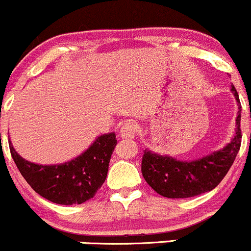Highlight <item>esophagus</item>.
<instances>
[{
	"instance_id": "1",
	"label": "esophagus",
	"mask_w": 251,
	"mask_h": 251,
	"mask_svg": "<svg viewBox=\"0 0 251 251\" xmlns=\"http://www.w3.org/2000/svg\"><path fill=\"white\" fill-rule=\"evenodd\" d=\"M135 133H136V126L134 125L133 122H128L126 123V125H123L120 130V135L126 139H133L134 136H135Z\"/></svg>"
}]
</instances>
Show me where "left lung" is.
<instances>
[{"mask_svg":"<svg viewBox=\"0 0 251 251\" xmlns=\"http://www.w3.org/2000/svg\"><path fill=\"white\" fill-rule=\"evenodd\" d=\"M231 90L237 100L239 115L236 120V134L224 149L191 162L177 161L173 157L145 150L141 173L157 193L167 198L195 197L214 190L226 176L242 144L241 101L234 86Z\"/></svg>","mask_w":251,"mask_h":251,"instance_id":"8db88e82","label":"left lung"}]
</instances>
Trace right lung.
I'll use <instances>...</instances> for the list:
<instances>
[{
  "label": "right lung",
  "mask_w": 251,
  "mask_h": 251,
  "mask_svg": "<svg viewBox=\"0 0 251 251\" xmlns=\"http://www.w3.org/2000/svg\"><path fill=\"white\" fill-rule=\"evenodd\" d=\"M116 144L115 133L104 134L78 157L55 165L31 163L18 154L10 141L9 150L20 174L36 193L53 203L72 205L89 201L101 187Z\"/></svg>",
  "instance_id": "obj_1"
}]
</instances>
